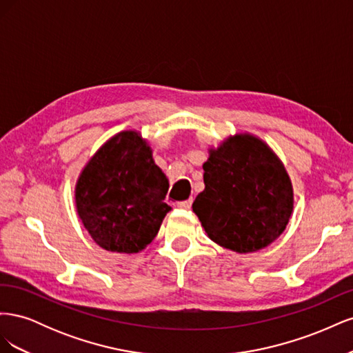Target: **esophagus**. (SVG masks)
Instances as JSON below:
<instances>
[{
	"instance_id": "1",
	"label": "esophagus",
	"mask_w": 353,
	"mask_h": 353,
	"mask_svg": "<svg viewBox=\"0 0 353 353\" xmlns=\"http://www.w3.org/2000/svg\"><path fill=\"white\" fill-rule=\"evenodd\" d=\"M191 205H193V199H188V200H184V201H178V208H181V209H190Z\"/></svg>"
}]
</instances>
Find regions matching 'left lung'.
Returning a JSON list of instances; mask_svg holds the SVG:
<instances>
[{
	"label": "left lung",
	"mask_w": 353,
	"mask_h": 353,
	"mask_svg": "<svg viewBox=\"0 0 353 353\" xmlns=\"http://www.w3.org/2000/svg\"><path fill=\"white\" fill-rule=\"evenodd\" d=\"M205 190L193 210L210 240L239 253L261 250L285 230L293 188L280 159L259 138L230 137L210 150Z\"/></svg>",
	"instance_id": "obj_1"
}]
</instances>
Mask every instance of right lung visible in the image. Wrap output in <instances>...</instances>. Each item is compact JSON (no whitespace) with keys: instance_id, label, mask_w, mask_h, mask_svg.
Segmentation results:
<instances>
[{"instance_id":"1","label":"right lung","mask_w":353,"mask_h":353,"mask_svg":"<svg viewBox=\"0 0 353 353\" xmlns=\"http://www.w3.org/2000/svg\"><path fill=\"white\" fill-rule=\"evenodd\" d=\"M169 183L138 132L114 135L78 179V215L92 240L109 252L137 253L150 244L170 208Z\"/></svg>"}]
</instances>
